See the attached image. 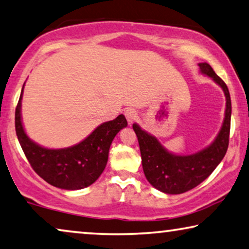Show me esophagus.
Masks as SVG:
<instances>
[{
	"mask_svg": "<svg viewBox=\"0 0 249 249\" xmlns=\"http://www.w3.org/2000/svg\"><path fill=\"white\" fill-rule=\"evenodd\" d=\"M124 114H125L126 118H127L128 123H133V122H134L137 117V112L134 108H131V107H129V108H126L124 110Z\"/></svg>",
	"mask_w": 249,
	"mask_h": 249,
	"instance_id": "34e87169",
	"label": "esophagus"
}]
</instances>
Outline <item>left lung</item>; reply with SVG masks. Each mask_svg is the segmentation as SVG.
Wrapping results in <instances>:
<instances>
[{
    "label": "left lung",
    "mask_w": 249,
    "mask_h": 249,
    "mask_svg": "<svg viewBox=\"0 0 249 249\" xmlns=\"http://www.w3.org/2000/svg\"><path fill=\"white\" fill-rule=\"evenodd\" d=\"M201 72L209 76L224 89L226 114L219 134L214 142L205 150L192 155H176L163 148L154 136L147 134L139 125L133 129L140 144L143 171L155 189L164 194L179 195L196 188L206 180L224 159L229 144L231 101L227 85L207 62L199 64Z\"/></svg>",
    "instance_id": "1"
}]
</instances>
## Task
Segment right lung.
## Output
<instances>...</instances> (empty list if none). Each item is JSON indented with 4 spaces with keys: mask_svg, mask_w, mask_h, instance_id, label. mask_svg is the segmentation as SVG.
Instances as JSON below:
<instances>
[{
    "mask_svg": "<svg viewBox=\"0 0 249 249\" xmlns=\"http://www.w3.org/2000/svg\"><path fill=\"white\" fill-rule=\"evenodd\" d=\"M22 92L16 108V132L22 150L36 173L49 184L66 190H78L94 183L107 164L114 137L127 126L124 115H118L115 120L99 125L75 146L50 150L33 143L24 133L21 122Z\"/></svg>",
    "mask_w": 249,
    "mask_h": 249,
    "instance_id": "1",
    "label": "right lung"
}]
</instances>
